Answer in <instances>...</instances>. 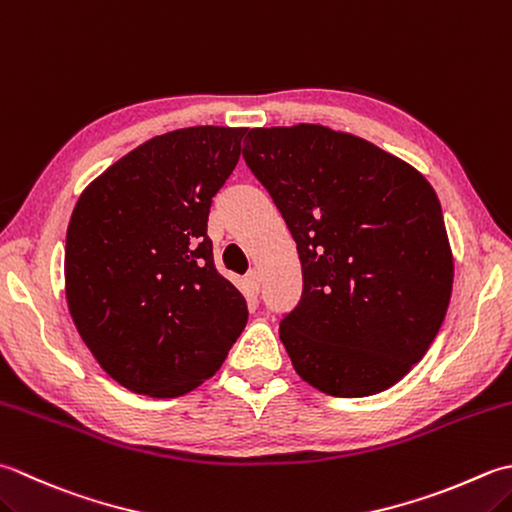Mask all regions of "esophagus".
Instances as JSON below:
<instances>
[{"mask_svg": "<svg viewBox=\"0 0 512 512\" xmlns=\"http://www.w3.org/2000/svg\"><path fill=\"white\" fill-rule=\"evenodd\" d=\"M246 282H248L250 290H253L255 295L259 293V288H262V279H259V273H257V270H250V273L246 275Z\"/></svg>", "mask_w": 512, "mask_h": 512, "instance_id": "34e87169", "label": "esophagus"}]
</instances>
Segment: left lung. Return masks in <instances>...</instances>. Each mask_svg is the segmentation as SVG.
<instances>
[{"label": "left lung", "instance_id": "8db88e82", "mask_svg": "<svg viewBox=\"0 0 512 512\" xmlns=\"http://www.w3.org/2000/svg\"><path fill=\"white\" fill-rule=\"evenodd\" d=\"M244 159L297 242L304 290L279 324L297 375L333 397L395 386L453 293L437 193L404 159L319 124L253 128Z\"/></svg>", "mask_w": 512, "mask_h": 512}]
</instances>
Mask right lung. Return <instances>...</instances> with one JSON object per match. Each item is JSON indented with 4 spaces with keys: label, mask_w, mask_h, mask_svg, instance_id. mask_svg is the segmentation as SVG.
Here are the masks:
<instances>
[{
    "label": "right lung",
    "mask_w": 512,
    "mask_h": 512,
    "mask_svg": "<svg viewBox=\"0 0 512 512\" xmlns=\"http://www.w3.org/2000/svg\"><path fill=\"white\" fill-rule=\"evenodd\" d=\"M244 135L193 126L148 139L93 179L70 215V317L97 364L133 393H190L246 326V299L217 273L206 235Z\"/></svg>",
    "instance_id": "add662e5"
}]
</instances>
